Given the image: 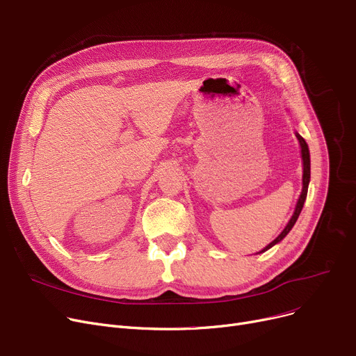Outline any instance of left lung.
I'll return each mask as SVG.
<instances>
[{"mask_svg": "<svg viewBox=\"0 0 356 356\" xmlns=\"http://www.w3.org/2000/svg\"><path fill=\"white\" fill-rule=\"evenodd\" d=\"M296 137H297V140H298V143H300V147H302V159H303V191H302L300 197H298L296 211H294V213H293L290 222L287 223V227L283 229L282 234H280V235L271 242L270 245H267L263 251H259V252H264V251L270 250L271 247H274V245L277 244V242L282 241V239L291 231V228L294 227V223H296L298 215H300V212H302V209H303V204H305V200H306V196H307V188H309V181H310V154H309V147H307L305 138H303L300 134H296Z\"/></svg>", "mask_w": 356, "mask_h": 356, "instance_id": "8db88e82", "label": "left lung"}]
</instances>
